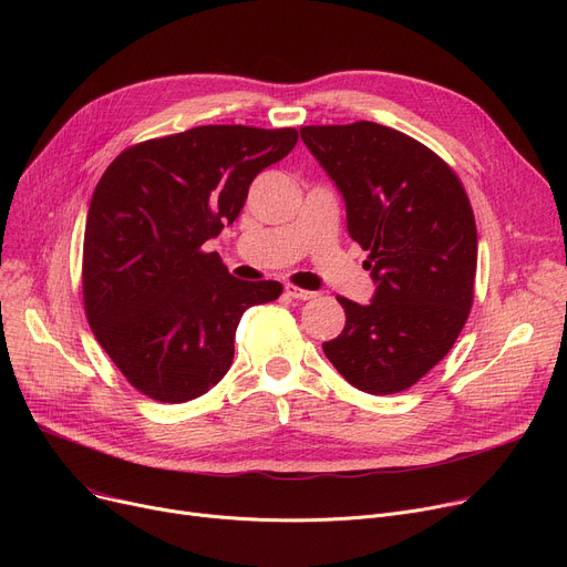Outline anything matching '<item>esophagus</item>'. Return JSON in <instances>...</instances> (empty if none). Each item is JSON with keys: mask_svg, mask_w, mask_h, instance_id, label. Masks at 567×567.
Returning <instances> with one entry per match:
<instances>
[{"mask_svg": "<svg viewBox=\"0 0 567 567\" xmlns=\"http://www.w3.org/2000/svg\"><path fill=\"white\" fill-rule=\"evenodd\" d=\"M285 293L287 296H291V299H296V301H310V299H315V291H308V289H301V287H296V285H287L285 287Z\"/></svg>", "mask_w": 567, "mask_h": 567, "instance_id": "obj_1", "label": "esophagus"}]
</instances>
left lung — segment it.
<instances>
[{
    "label": "left lung",
    "instance_id": "left-lung-1",
    "mask_svg": "<svg viewBox=\"0 0 567 567\" xmlns=\"http://www.w3.org/2000/svg\"><path fill=\"white\" fill-rule=\"evenodd\" d=\"M301 137L347 204L377 293L338 296L347 323L323 353L355 389L393 395L421 381L462 333L473 306L478 231L455 169L374 122L303 126Z\"/></svg>",
    "mask_w": 567,
    "mask_h": 567
}]
</instances>
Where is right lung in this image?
Segmentation results:
<instances>
[{
  "label": "right lung",
  "instance_id": "1",
  "mask_svg": "<svg viewBox=\"0 0 567 567\" xmlns=\"http://www.w3.org/2000/svg\"><path fill=\"white\" fill-rule=\"evenodd\" d=\"M296 142V128L197 126L137 142L103 172L84 227V315L142 395L182 404L214 389L244 312L282 293L276 280L231 278L202 246Z\"/></svg>",
  "mask_w": 567,
  "mask_h": 567
}]
</instances>
